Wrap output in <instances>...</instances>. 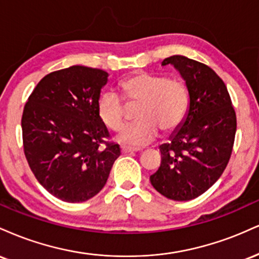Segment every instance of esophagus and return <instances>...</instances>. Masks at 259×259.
Here are the masks:
<instances>
[{"mask_svg": "<svg viewBox=\"0 0 259 259\" xmlns=\"http://www.w3.org/2000/svg\"><path fill=\"white\" fill-rule=\"evenodd\" d=\"M139 150H141V149L126 147V145H122V147H121V153H122V154H127V153H137V151H139Z\"/></svg>", "mask_w": 259, "mask_h": 259, "instance_id": "obj_1", "label": "esophagus"}]
</instances>
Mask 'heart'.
I'll use <instances>...</instances> for the list:
<instances>
[{
	"label": "heart",
	"mask_w": 259,
	"mask_h": 259,
	"mask_svg": "<svg viewBox=\"0 0 259 259\" xmlns=\"http://www.w3.org/2000/svg\"><path fill=\"white\" fill-rule=\"evenodd\" d=\"M128 104H139L136 123L121 133L127 144L145 145L159 136L160 130L168 133L178 128L189 109L190 97L187 84L179 78L138 72L121 83ZM99 117L109 128L121 131L127 121L123 99L114 91H106L98 100Z\"/></svg>",
	"instance_id": "obj_1"
}]
</instances>
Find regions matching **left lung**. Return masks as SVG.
<instances>
[{
	"label": "left lung",
	"mask_w": 259,
	"mask_h": 259,
	"mask_svg": "<svg viewBox=\"0 0 259 259\" xmlns=\"http://www.w3.org/2000/svg\"><path fill=\"white\" fill-rule=\"evenodd\" d=\"M184 78L190 103L187 117L169 143L160 147L161 165L150 176L161 195L188 201L220 179L232 156L236 114L223 80L205 64L183 56L163 59Z\"/></svg>",
	"instance_id": "left-lung-1"
}]
</instances>
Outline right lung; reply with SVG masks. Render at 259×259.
Masks as SVG:
<instances>
[{
    "label": "right lung",
    "instance_id": "1",
    "mask_svg": "<svg viewBox=\"0 0 259 259\" xmlns=\"http://www.w3.org/2000/svg\"><path fill=\"white\" fill-rule=\"evenodd\" d=\"M104 70L74 65L46 75L21 117L24 154L38 183L65 202H83L103 189L120 145L98 114ZM104 144V146H102Z\"/></svg>",
    "mask_w": 259,
    "mask_h": 259
}]
</instances>
